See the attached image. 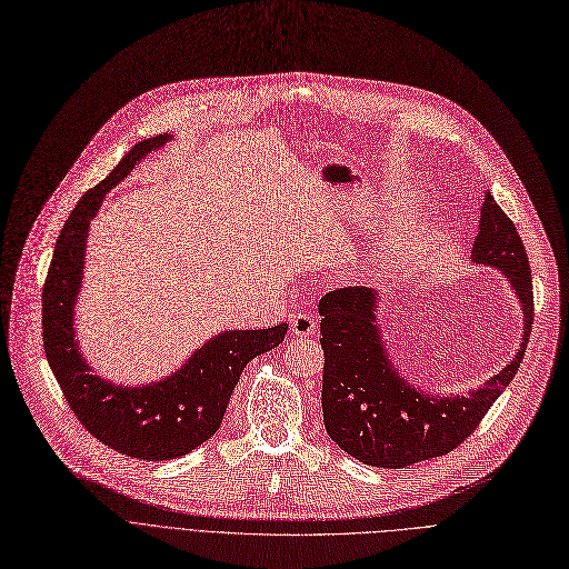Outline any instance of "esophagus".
Returning <instances> with one entry per match:
<instances>
[{
	"instance_id": "obj_1",
	"label": "esophagus",
	"mask_w": 569,
	"mask_h": 569,
	"mask_svg": "<svg viewBox=\"0 0 569 569\" xmlns=\"http://www.w3.org/2000/svg\"><path fill=\"white\" fill-rule=\"evenodd\" d=\"M291 333L296 336H315L317 331V317L315 315H293L289 319Z\"/></svg>"
}]
</instances>
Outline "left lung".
<instances>
[{"label":"left lung","mask_w":569,"mask_h":569,"mask_svg":"<svg viewBox=\"0 0 569 569\" xmlns=\"http://www.w3.org/2000/svg\"><path fill=\"white\" fill-rule=\"evenodd\" d=\"M470 257L475 263L498 268L511 284L523 310V340L517 357L468 396H430L396 370L375 319L380 308L375 289L345 287L319 301L323 426L357 461L405 468L449 453L472 436L517 375L532 331V276L523 240L491 192L481 203Z\"/></svg>","instance_id":"8db88e82"}]
</instances>
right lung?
I'll list each match as a JSON object with an SVG mask.
<instances>
[{"instance_id":"obj_1","label":"right lung","mask_w":569,"mask_h":569,"mask_svg":"<svg viewBox=\"0 0 569 569\" xmlns=\"http://www.w3.org/2000/svg\"><path fill=\"white\" fill-rule=\"evenodd\" d=\"M167 141L169 133H159L133 146L120 164L76 203L58 236L41 296L46 359L71 412L99 442L141 461H169L212 438L242 370L254 357L276 349L287 333V323L273 329L222 331L197 349L178 372L146 387L101 380L80 357L73 308L83 280L90 220L108 189Z\"/></svg>"}]
</instances>
